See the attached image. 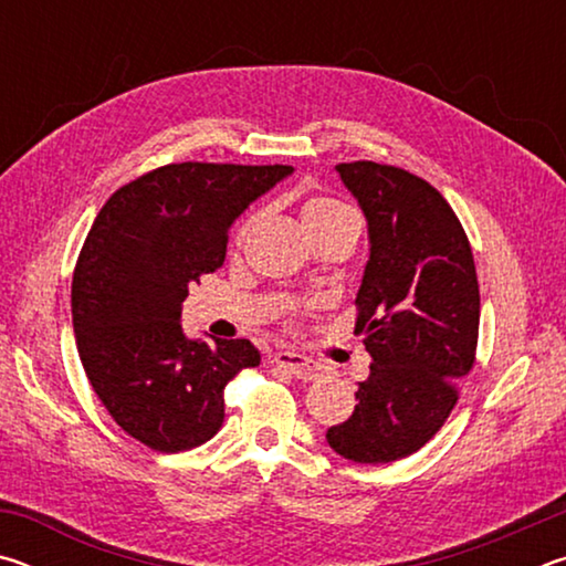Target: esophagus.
<instances>
[{
    "mask_svg": "<svg viewBox=\"0 0 566 566\" xmlns=\"http://www.w3.org/2000/svg\"><path fill=\"white\" fill-rule=\"evenodd\" d=\"M274 364H280L290 375H294L296 379H317L319 377V364L302 357V354L294 352H276L274 354Z\"/></svg>",
    "mask_w": 566,
    "mask_h": 566,
    "instance_id": "esophagus-1",
    "label": "esophagus"
}]
</instances>
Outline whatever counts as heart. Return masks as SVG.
Wrapping results in <instances>:
<instances>
[{
	"label": "heart",
	"mask_w": 566,
	"mask_h": 566,
	"mask_svg": "<svg viewBox=\"0 0 566 566\" xmlns=\"http://www.w3.org/2000/svg\"><path fill=\"white\" fill-rule=\"evenodd\" d=\"M300 214H302V224L306 227V232H310V229H317V227H324L329 222H337V219L349 217L354 212L347 205L339 202V199L317 195V197L306 199V202L302 205Z\"/></svg>",
	"instance_id": "b5f03b06"
}]
</instances>
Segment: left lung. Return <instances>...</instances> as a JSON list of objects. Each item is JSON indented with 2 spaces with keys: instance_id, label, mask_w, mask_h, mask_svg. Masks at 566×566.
<instances>
[{
  "instance_id": "1",
  "label": "left lung",
  "mask_w": 566,
  "mask_h": 566,
  "mask_svg": "<svg viewBox=\"0 0 566 566\" xmlns=\"http://www.w3.org/2000/svg\"><path fill=\"white\" fill-rule=\"evenodd\" d=\"M367 217L369 262L357 324L371 354L352 417L327 429L329 447L359 464H387L432 439L474 367L479 284L454 209L417 175L377 161L337 165Z\"/></svg>"
}]
</instances>
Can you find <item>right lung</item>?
<instances>
[{
    "mask_svg": "<svg viewBox=\"0 0 566 566\" xmlns=\"http://www.w3.org/2000/svg\"><path fill=\"white\" fill-rule=\"evenodd\" d=\"M286 165L181 161L119 187L94 219L72 280L82 367L112 419L155 452H185L224 421V387L260 364L249 339H189L181 302L224 264L229 227L292 175Z\"/></svg>",
    "mask_w": 566,
    "mask_h": 566,
    "instance_id": "right-lung-1",
    "label": "right lung"
}]
</instances>
